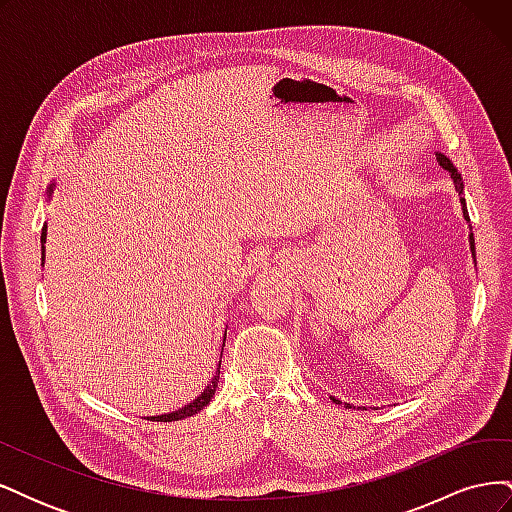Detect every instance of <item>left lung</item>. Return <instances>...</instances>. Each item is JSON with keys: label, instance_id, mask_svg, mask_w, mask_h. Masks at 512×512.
Listing matches in <instances>:
<instances>
[{"label": "left lung", "instance_id": "8db88e82", "mask_svg": "<svg viewBox=\"0 0 512 512\" xmlns=\"http://www.w3.org/2000/svg\"><path fill=\"white\" fill-rule=\"evenodd\" d=\"M436 160H438V164L446 170L448 175H451V179H453V183H455V190L459 192V203H461V211H463V220L466 222H470V215H468V207H466V198H463V179H461V175L457 173V168L453 166V162L448 160L444 153H440V151H436ZM470 252H472V258H474V265H476V247H474V235H472V228H470ZM335 404H342V401L339 399H335V397H331ZM346 408H352L350 404H344Z\"/></svg>", "mask_w": 512, "mask_h": 512}]
</instances>
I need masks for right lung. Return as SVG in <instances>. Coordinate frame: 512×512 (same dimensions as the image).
Instances as JSON below:
<instances>
[{"label": "right lung", "mask_w": 512, "mask_h": 512, "mask_svg": "<svg viewBox=\"0 0 512 512\" xmlns=\"http://www.w3.org/2000/svg\"><path fill=\"white\" fill-rule=\"evenodd\" d=\"M53 192H55V181H51V183H49V188H46V200H51V198H53ZM40 243H42V267H44V252H46V247H44V243H46V222H44V226H42ZM224 342H226V333H224ZM222 350H224V344H222ZM220 359H222V356H220ZM220 367H222V361L218 363V369H215V376H213V378H211V382L205 386V391L200 393L196 399H192L188 406H183V408L173 410V412H166V414L147 416V421H162V423H166V421H181V418H188V416L198 414L200 410H203V408L209 404L211 397L215 395V389H218V382H220Z\"/></svg>", "instance_id": "obj_1"}]
</instances>
